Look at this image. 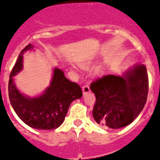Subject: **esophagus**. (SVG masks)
<instances>
[{"label":"esophagus","instance_id":"34e87169","mask_svg":"<svg viewBox=\"0 0 160 160\" xmlns=\"http://www.w3.org/2000/svg\"><path fill=\"white\" fill-rule=\"evenodd\" d=\"M82 93H83V95H85V94H86V93L89 92H90V88H89V86L88 85V84H86V85H84L82 87Z\"/></svg>","mask_w":160,"mask_h":160}]
</instances>
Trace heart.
I'll list each match as a JSON object with an SVG mask.
<instances>
[{"label":"heart","instance_id":"b5f03b06","mask_svg":"<svg viewBox=\"0 0 160 160\" xmlns=\"http://www.w3.org/2000/svg\"><path fill=\"white\" fill-rule=\"evenodd\" d=\"M81 67H82V68H88L89 67V62H84V63H82L81 65Z\"/></svg>","mask_w":160,"mask_h":160}]
</instances>
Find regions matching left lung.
<instances>
[{"instance_id":"1","label":"left lung","mask_w":160,"mask_h":160,"mask_svg":"<svg viewBox=\"0 0 160 160\" xmlns=\"http://www.w3.org/2000/svg\"><path fill=\"white\" fill-rule=\"evenodd\" d=\"M148 75L144 65H135L122 77L109 74L93 81L92 115L97 123L113 129L128 126L144 108L148 94Z\"/></svg>"}]
</instances>
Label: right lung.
Wrapping results in <instances>:
<instances>
[{
    "label": "right lung",
    "mask_w": 160,
    "mask_h": 160,
    "mask_svg": "<svg viewBox=\"0 0 160 160\" xmlns=\"http://www.w3.org/2000/svg\"><path fill=\"white\" fill-rule=\"evenodd\" d=\"M33 46L28 44L20 52L9 80V98L12 108L22 120L30 127L41 130L55 129L62 124L71 102L82 95L78 83L70 81L62 70L55 68L50 86L42 95L30 98L16 87L12 77L22 69V55Z\"/></svg>",
    "instance_id": "right-lung-1"
}]
</instances>
